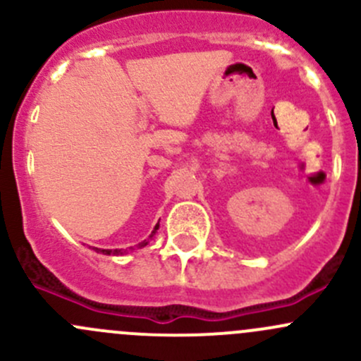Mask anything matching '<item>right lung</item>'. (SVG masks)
<instances>
[{"label": "right lung", "instance_id": "1", "mask_svg": "<svg viewBox=\"0 0 361 361\" xmlns=\"http://www.w3.org/2000/svg\"><path fill=\"white\" fill-rule=\"evenodd\" d=\"M157 231H159V224L155 225L154 231H152V234L148 235V239H145L143 243H140V245H137V248H145V246L148 245V241L155 238V234H157ZM92 250L96 251V253H103V255H123V253H127V250H126V251H123V250H101V248H92ZM130 250H133V248H130Z\"/></svg>", "mask_w": 361, "mask_h": 361}]
</instances>
